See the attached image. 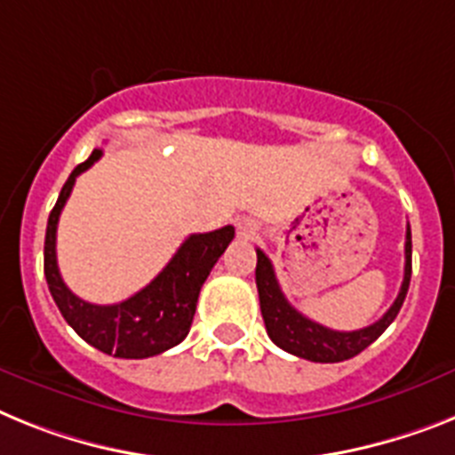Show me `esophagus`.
I'll return each mask as SVG.
<instances>
[{
  "label": "esophagus",
  "mask_w": 455,
  "mask_h": 455,
  "mask_svg": "<svg viewBox=\"0 0 455 455\" xmlns=\"http://www.w3.org/2000/svg\"><path fill=\"white\" fill-rule=\"evenodd\" d=\"M238 234L245 235V238H250V235L257 234V224L251 220H240L238 221Z\"/></svg>",
  "instance_id": "esophagus-1"
}]
</instances>
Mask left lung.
<instances>
[{"instance_id": "8db88e82", "label": "left lung", "mask_w": 455, "mask_h": 455, "mask_svg": "<svg viewBox=\"0 0 455 455\" xmlns=\"http://www.w3.org/2000/svg\"><path fill=\"white\" fill-rule=\"evenodd\" d=\"M410 277L411 228L407 227V235H404V277L398 299L393 300L387 315L377 319L375 323H370V326L358 328V331H333V328L322 326V323L312 322L305 315H300L286 300V296L280 289V282L275 277L273 263H270V259L261 250H257L259 303H261L263 323H266L270 339L280 349L289 351L293 356L305 358V361H315V363H339V361L354 358L365 347L372 345L391 326L393 319L398 316L400 307L404 303V296H407V289H410Z\"/></svg>"}]
</instances>
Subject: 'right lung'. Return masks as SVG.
Listing matches in <instances>:
<instances>
[{"instance_id": "obj_1", "label": "right lung", "mask_w": 455, "mask_h": 455, "mask_svg": "<svg viewBox=\"0 0 455 455\" xmlns=\"http://www.w3.org/2000/svg\"><path fill=\"white\" fill-rule=\"evenodd\" d=\"M101 156L94 150L85 162L78 164L68 180L64 182L55 208L48 217L44 245V273L52 300L57 303L67 323L94 349L113 354L117 358H148L156 356L171 347L180 345L192 328L196 300L201 286L208 280L217 259L224 254L234 240L235 228L221 227L210 234H194L175 251L166 268L143 286L132 299L116 305H94L78 299L64 284L57 268V221L67 204L74 182L83 171Z\"/></svg>"}]
</instances>
